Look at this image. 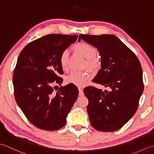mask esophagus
<instances>
[{
	"label": "esophagus",
	"mask_w": 154,
	"mask_h": 154,
	"mask_svg": "<svg viewBox=\"0 0 154 154\" xmlns=\"http://www.w3.org/2000/svg\"><path fill=\"white\" fill-rule=\"evenodd\" d=\"M79 96H83V94H84V93H83V89H81V88H80V87H79Z\"/></svg>",
	"instance_id": "esophagus-1"
}]
</instances>
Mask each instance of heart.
Returning a JSON list of instances; mask_svg holds the SVG:
<instances>
[{
    "label": "heart",
    "mask_w": 154,
    "mask_h": 154,
    "mask_svg": "<svg viewBox=\"0 0 154 154\" xmlns=\"http://www.w3.org/2000/svg\"><path fill=\"white\" fill-rule=\"evenodd\" d=\"M73 49L75 52L82 55L85 58V67L92 73L97 72L101 66L100 59L97 57V50L94 45L86 42L81 41L75 44ZM60 66L63 71H67L69 68V52L63 50L61 52L59 58ZM88 79V74L85 71H73L66 78L67 83L73 84L78 87H82L85 85Z\"/></svg>",
    "instance_id": "obj_1"
}]
</instances>
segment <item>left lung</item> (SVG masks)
<instances>
[{
    "label": "left lung",
    "instance_id": "obj_1",
    "mask_svg": "<svg viewBox=\"0 0 154 154\" xmlns=\"http://www.w3.org/2000/svg\"><path fill=\"white\" fill-rule=\"evenodd\" d=\"M94 45L101 57V69L93 82L109 91L89 86L84 89L89 100L87 106L94 129L113 132L121 128L136 112L143 91L142 69L135 54L116 35L80 34Z\"/></svg>",
    "mask_w": 154,
    "mask_h": 154
}]
</instances>
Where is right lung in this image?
Here are the masks:
<instances>
[{
    "label": "right lung",
    "mask_w": 154,
    "mask_h": 154,
    "mask_svg": "<svg viewBox=\"0 0 154 154\" xmlns=\"http://www.w3.org/2000/svg\"><path fill=\"white\" fill-rule=\"evenodd\" d=\"M78 35L52 34L28 44L20 54L13 74L15 100L28 120L38 128L54 131L66 124V117L79 95L72 85H60L63 73L59 58L76 42Z\"/></svg>",
    "instance_id": "obj_1"
}]
</instances>
